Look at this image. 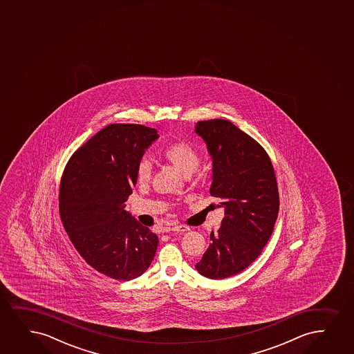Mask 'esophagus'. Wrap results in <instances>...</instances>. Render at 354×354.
<instances>
[{
    "label": "esophagus",
    "mask_w": 354,
    "mask_h": 354,
    "mask_svg": "<svg viewBox=\"0 0 354 354\" xmlns=\"http://www.w3.org/2000/svg\"><path fill=\"white\" fill-rule=\"evenodd\" d=\"M188 230H189V227H187V225H183V224L174 225V227H171V232H188Z\"/></svg>",
    "instance_id": "1"
}]
</instances>
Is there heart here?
Masks as SVG:
<instances>
[{
    "label": "heart",
    "mask_w": 354,
    "mask_h": 354,
    "mask_svg": "<svg viewBox=\"0 0 354 354\" xmlns=\"http://www.w3.org/2000/svg\"><path fill=\"white\" fill-rule=\"evenodd\" d=\"M161 155L167 162H169L185 175L191 174L196 171V167L201 162L198 150L185 140H178L167 145L162 149ZM136 174L140 183H148L153 174V167L148 158H142L138 162Z\"/></svg>",
    "instance_id": "b5f03b06"
}]
</instances>
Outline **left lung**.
Returning <instances> with one entry per match:
<instances>
[{
	"label": "left lung",
	"instance_id": "left-lung-1",
	"mask_svg": "<svg viewBox=\"0 0 354 354\" xmlns=\"http://www.w3.org/2000/svg\"><path fill=\"white\" fill-rule=\"evenodd\" d=\"M196 132L212 158L211 196L224 207L222 225L211 232L196 271L225 279L245 270L267 245L279 212L274 168L257 140L225 119L203 120Z\"/></svg>",
	"mask_w": 354,
	"mask_h": 354
}]
</instances>
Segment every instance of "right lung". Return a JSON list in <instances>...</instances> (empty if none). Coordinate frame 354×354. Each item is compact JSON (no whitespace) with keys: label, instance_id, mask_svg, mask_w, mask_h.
<instances>
[{"label":"right lung","instance_id":"add662e5","mask_svg":"<svg viewBox=\"0 0 354 354\" xmlns=\"http://www.w3.org/2000/svg\"><path fill=\"white\" fill-rule=\"evenodd\" d=\"M158 137L138 124H111L71 155L62 175L63 227L84 261L112 279L143 274L158 249V235L124 209L137 165Z\"/></svg>","mask_w":354,"mask_h":354}]
</instances>
